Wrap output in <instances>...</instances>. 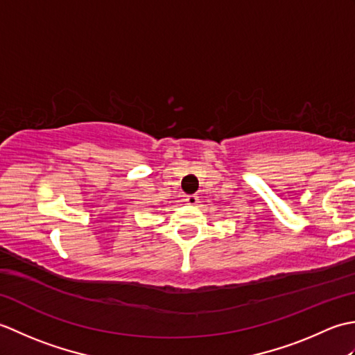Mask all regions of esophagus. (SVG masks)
<instances>
[{
  "mask_svg": "<svg viewBox=\"0 0 355 355\" xmlns=\"http://www.w3.org/2000/svg\"><path fill=\"white\" fill-rule=\"evenodd\" d=\"M184 201H186L189 206H195V205H197V202H198V197H197V195H186Z\"/></svg>",
  "mask_w": 355,
  "mask_h": 355,
  "instance_id": "esophagus-1",
  "label": "esophagus"
}]
</instances>
